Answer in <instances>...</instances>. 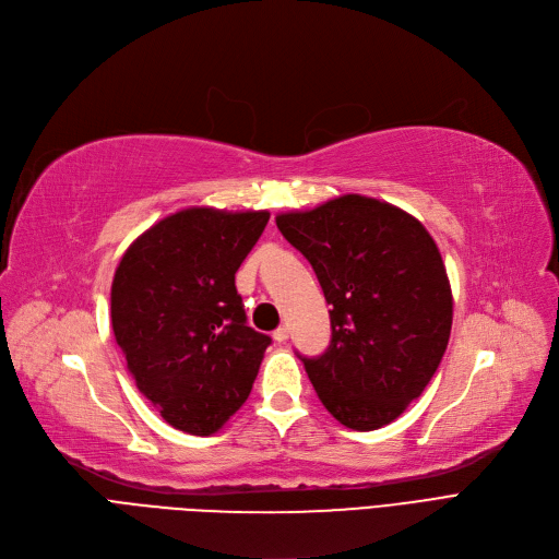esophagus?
Instances as JSON below:
<instances>
[{
    "instance_id": "34e87169",
    "label": "esophagus",
    "mask_w": 559,
    "mask_h": 559,
    "mask_svg": "<svg viewBox=\"0 0 559 559\" xmlns=\"http://www.w3.org/2000/svg\"><path fill=\"white\" fill-rule=\"evenodd\" d=\"M287 337H289V331H287L285 326H278V329L274 331V340H276V342H285Z\"/></svg>"
}]
</instances>
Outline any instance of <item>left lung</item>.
Listing matches in <instances>:
<instances>
[{"label": "left lung", "mask_w": 559, "mask_h": 559, "mask_svg": "<svg viewBox=\"0 0 559 559\" xmlns=\"http://www.w3.org/2000/svg\"><path fill=\"white\" fill-rule=\"evenodd\" d=\"M276 226L333 306L329 348L299 356L317 396L346 428L392 424L421 396L451 335V283L430 233L362 194L283 213Z\"/></svg>", "instance_id": "obj_1"}]
</instances>
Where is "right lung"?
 Listing matches in <instances>:
<instances>
[{
    "label": "right lung",
    "instance_id": "add662e5",
    "mask_svg": "<svg viewBox=\"0 0 559 559\" xmlns=\"http://www.w3.org/2000/svg\"><path fill=\"white\" fill-rule=\"evenodd\" d=\"M267 222V211L186 209L146 228L115 270V340L138 390L183 432L213 435L238 413L272 344L247 326L235 289Z\"/></svg>",
    "mask_w": 559,
    "mask_h": 559
}]
</instances>
